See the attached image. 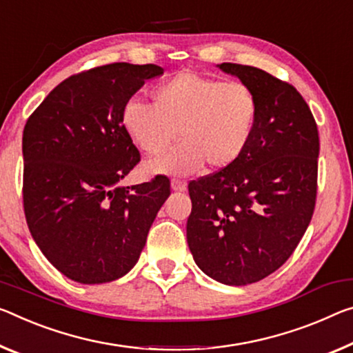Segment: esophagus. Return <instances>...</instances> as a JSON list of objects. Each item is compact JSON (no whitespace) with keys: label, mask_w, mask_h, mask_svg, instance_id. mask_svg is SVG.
Masks as SVG:
<instances>
[{"label":"esophagus","mask_w":353,"mask_h":353,"mask_svg":"<svg viewBox=\"0 0 353 353\" xmlns=\"http://www.w3.org/2000/svg\"><path fill=\"white\" fill-rule=\"evenodd\" d=\"M171 188L174 190V192H183V190L187 188V182L185 181H179V179H172Z\"/></svg>","instance_id":"1"}]
</instances>
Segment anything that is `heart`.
<instances>
[{"instance_id":"heart-1","label":"heart","mask_w":353,"mask_h":353,"mask_svg":"<svg viewBox=\"0 0 353 353\" xmlns=\"http://www.w3.org/2000/svg\"><path fill=\"white\" fill-rule=\"evenodd\" d=\"M155 103L128 99L122 125L139 148L161 154L146 163L150 174L188 176L204 163L225 170L239 161L256 132L259 103L251 88L194 72H179L155 88Z\"/></svg>"}]
</instances>
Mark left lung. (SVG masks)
<instances>
[{
    "label": "left lung",
    "instance_id": "obj_1",
    "mask_svg": "<svg viewBox=\"0 0 353 353\" xmlns=\"http://www.w3.org/2000/svg\"><path fill=\"white\" fill-rule=\"evenodd\" d=\"M216 67L251 88L259 117L239 161L188 183L187 242L207 276L245 286L278 270L310 225L319 133L310 106L289 83L251 65Z\"/></svg>",
    "mask_w": 353,
    "mask_h": 353
}]
</instances>
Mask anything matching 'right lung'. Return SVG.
<instances>
[{
    "instance_id": "add662e5",
    "label": "right lung",
    "mask_w": 353,
    "mask_h": 353,
    "mask_svg": "<svg viewBox=\"0 0 353 353\" xmlns=\"http://www.w3.org/2000/svg\"><path fill=\"white\" fill-rule=\"evenodd\" d=\"M155 64L114 63L59 83L26 121L23 207L28 228L53 267L81 284L110 283L132 270L170 179L124 187L139 152L122 108Z\"/></svg>"
}]
</instances>
